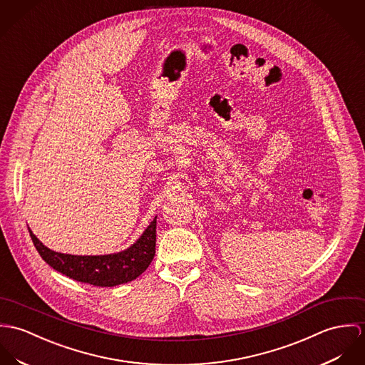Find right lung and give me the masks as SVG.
I'll return each mask as SVG.
<instances>
[{
    "label": "right lung",
    "instance_id": "add662e5",
    "mask_svg": "<svg viewBox=\"0 0 365 365\" xmlns=\"http://www.w3.org/2000/svg\"><path fill=\"white\" fill-rule=\"evenodd\" d=\"M32 242L41 259L61 274L96 287H115L143 274L155 256L157 217L141 238L127 250L105 256H76L50 250L29 230Z\"/></svg>",
    "mask_w": 365,
    "mask_h": 365
}]
</instances>
